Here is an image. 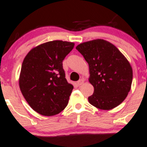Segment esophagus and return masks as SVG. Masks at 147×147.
Masks as SVG:
<instances>
[{"mask_svg":"<svg viewBox=\"0 0 147 147\" xmlns=\"http://www.w3.org/2000/svg\"><path fill=\"white\" fill-rule=\"evenodd\" d=\"M84 82V80L83 79H80V80H78V82H77V85H78V86H80V85H81L82 83Z\"/></svg>","mask_w":147,"mask_h":147,"instance_id":"34e87169","label":"esophagus"}]
</instances>
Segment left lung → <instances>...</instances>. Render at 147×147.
<instances>
[{
  "mask_svg": "<svg viewBox=\"0 0 147 147\" xmlns=\"http://www.w3.org/2000/svg\"><path fill=\"white\" fill-rule=\"evenodd\" d=\"M76 49L89 65V81L93 85L90 103L108 110L121 104L131 90L133 69L129 62L113 44L101 39L80 44Z\"/></svg>",
  "mask_w": 147,
  "mask_h": 147,
  "instance_id": "8db88e82",
  "label": "left lung"
}]
</instances>
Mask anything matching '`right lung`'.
I'll return each mask as SVG.
<instances>
[{"label":"right lung","instance_id":"add662e5","mask_svg":"<svg viewBox=\"0 0 147 147\" xmlns=\"http://www.w3.org/2000/svg\"><path fill=\"white\" fill-rule=\"evenodd\" d=\"M74 43L55 40L33 48L25 57L19 83L30 106L44 116L60 113L69 103L74 86L67 82L62 61Z\"/></svg>","mask_w":147,"mask_h":147}]
</instances>
